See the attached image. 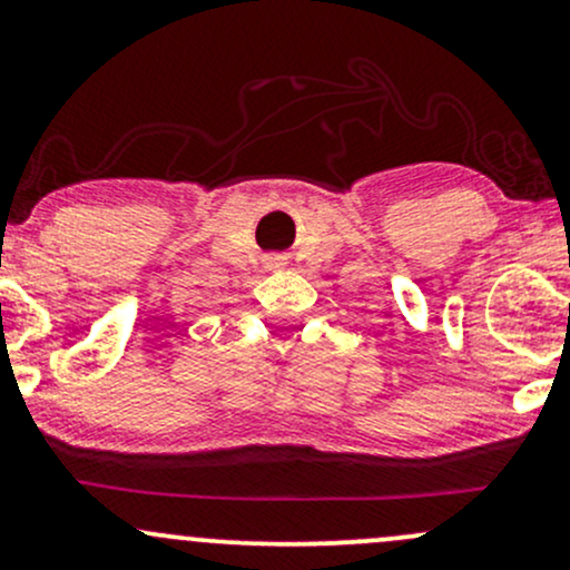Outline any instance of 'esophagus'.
<instances>
[{
	"label": "esophagus",
	"instance_id": "esophagus-1",
	"mask_svg": "<svg viewBox=\"0 0 570 570\" xmlns=\"http://www.w3.org/2000/svg\"><path fill=\"white\" fill-rule=\"evenodd\" d=\"M265 267H267V271H278V267H284V259H281V257H267L265 259Z\"/></svg>",
	"mask_w": 570,
	"mask_h": 570
}]
</instances>
